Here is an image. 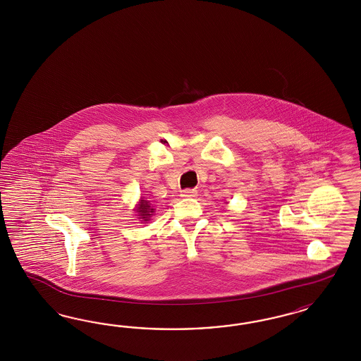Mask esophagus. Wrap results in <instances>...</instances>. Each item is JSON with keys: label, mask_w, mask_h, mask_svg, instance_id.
Listing matches in <instances>:
<instances>
[{"label": "esophagus", "mask_w": 361, "mask_h": 361, "mask_svg": "<svg viewBox=\"0 0 361 361\" xmlns=\"http://www.w3.org/2000/svg\"><path fill=\"white\" fill-rule=\"evenodd\" d=\"M197 195V190L195 189H185V190H183V197H195Z\"/></svg>", "instance_id": "1"}]
</instances>
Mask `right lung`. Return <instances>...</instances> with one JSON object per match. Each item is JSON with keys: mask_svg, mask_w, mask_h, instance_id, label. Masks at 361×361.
<instances>
[{"mask_svg": "<svg viewBox=\"0 0 361 361\" xmlns=\"http://www.w3.org/2000/svg\"><path fill=\"white\" fill-rule=\"evenodd\" d=\"M137 212L140 213V219H144V221H148V217L151 216V213H152L153 209L151 208V205L148 204V201L142 200V204L139 205Z\"/></svg>", "mask_w": 361, "mask_h": 361, "instance_id": "obj_1", "label": "right lung"}]
</instances>
